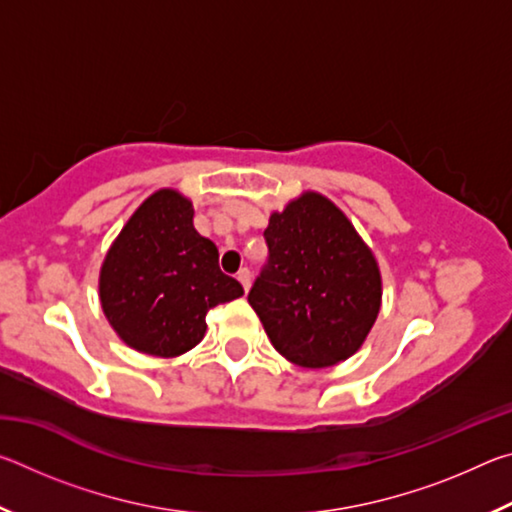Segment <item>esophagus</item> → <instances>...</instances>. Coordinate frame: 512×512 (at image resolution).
<instances>
[{
	"mask_svg": "<svg viewBox=\"0 0 512 512\" xmlns=\"http://www.w3.org/2000/svg\"><path fill=\"white\" fill-rule=\"evenodd\" d=\"M237 280L241 282V287H244V291L248 293V289H250V280H253V275H250L248 268H241V271L237 273Z\"/></svg>",
	"mask_w": 512,
	"mask_h": 512,
	"instance_id": "esophagus-1",
	"label": "esophagus"
}]
</instances>
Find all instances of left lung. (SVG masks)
<instances>
[{"label":"left lung","instance_id":"1","mask_svg":"<svg viewBox=\"0 0 512 512\" xmlns=\"http://www.w3.org/2000/svg\"><path fill=\"white\" fill-rule=\"evenodd\" d=\"M268 266L248 293L284 359L329 368L357 352L381 307V273L370 246L327 196L302 192L264 230Z\"/></svg>","mask_w":512,"mask_h":512}]
</instances>
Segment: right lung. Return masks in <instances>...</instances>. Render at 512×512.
Returning <instances> with one entry per match:
<instances>
[{
  "label": "right lung",
  "instance_id": "right-lung-1",
  "mask_svg": "<svg viewBox=\"0 0 512 512\" xmlns=\"http://www.w3.org/2000/svg\"><path fill=\"white\" fill-rule=\"evenodd\" d=\"M244 296L221 273L219 250L194 228V205L164 187L137 207L99 271V300L128 348L180 357L203 341L212 307Z\"/></svg>",
  "mask_w": 512,
  "mask_h": 512
}]
</instances>
